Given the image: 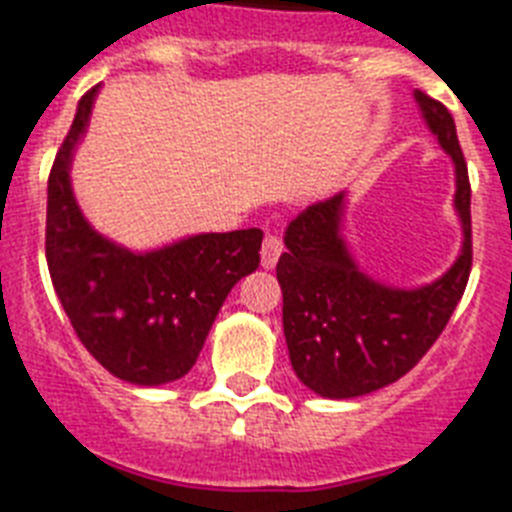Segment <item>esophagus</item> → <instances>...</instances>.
I'll return each mask as SVG.
<instances>
[{
    "label": "esophagus",
    "instance_id": "obj_1",
    "mask_svg": "<svg viewBox=\"0 0 512 512\" xmlns=\"http://www.w3.org/2000/svg\"><path fill=\"white\" fill-rule=\"evenodd\" d=\"M282 251H285V243H282L280 232L266 230L264 243H261V264H264L266 269H272V266L280 261Z\"/></svg>",
    "mask_w": 512,
    "mask_h": 512
}]
</instances>
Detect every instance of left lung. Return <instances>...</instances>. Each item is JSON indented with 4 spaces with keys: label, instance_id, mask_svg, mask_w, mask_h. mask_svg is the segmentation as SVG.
<instances>
[{
    "label": "left lung",
    "instance_id": "obj_1",
    "mask_svg": "<svg viewBox=\"0 0 512 512\" xmlns=\"http://www.w3.org/2000/svg\"><path fill=\"white\" fill-rule=\"evenodd\" d=\"M416 101L455 162L463 251L432 285L395 290L369 280L350 259L340 235L342 193L308 206L287 225V251L277 261L282 327L293 371L322 398H358L405 377L442 335L468 285L471 183L455 120L424 91H416Z\"/></svg>",
    "mask_w": 512,
    "mask_h": 512
}]
</instances>
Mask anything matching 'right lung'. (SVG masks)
<instances>
[{"instance_id":"obj_1","label":"right lung","mask_w":512,"mask_h":512,"mask_svg":"<svg viewBox=\"0 0 512 512\" xmlns=\"http://www.w3.org/2000/svg\"><path fill=\"white\" fill-rule=\"evenodd\" d=\"M99 86L83 94L54 156L46 198V264L75 335L130 384L185 377L232 285L259 266L264 232H209L130 253L91 230L70 188V159Z\"/></svg>"}]
</instances>
